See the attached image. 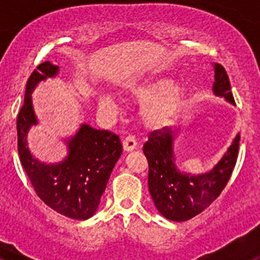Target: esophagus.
I'll use <instances>...</instances> for the list:
<instances>
[{"label":"esophagus","instance_id":"1","mask_svg":"<svg viewBox=\"0 0 260 260\" xmlns=\"http://www.w3.org/2000/svg\"><path fill=\"white\" fill-rule=\"evenodd\" d=\"M122 146L123 151H126V152H132V151H134L135 148H137V142H135L134 138L128 135V137H126L122 141Z\"/></svg>","mask_w":260,"mask_h":260}]
</instances>
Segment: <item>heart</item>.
<instances>
[{
  "label": "heart",
  "instance_id": "obj_1",
  "mask_svg": "<svg viewBox=\"0 0 260 260\" xmlns=\"http://www.w3.org/2000/svg\"><path fill=\"white\" fill-rule=\"evenodd\" d=\"M132 96L143 103L144 122L152 127H164L171 125L178 117L186 103V91L183 87L173 84V80L165 77L148 79L133 88ZM103 107H112V100L104 98Z\"/></svg>",
  "mask_w": 260,
  "mask_h": 260
}]
</instances>
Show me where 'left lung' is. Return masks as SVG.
<instances>
[{"label":"left lung","instance_id":"left-lung-1","mask_svg":"<svg viewBox=\"0 0 260 260\" xmlns=\"http://www.w3.org/2000/svg\"><path fill=\"white\" fill-rule=\"evenodd\" d=\"M213 93L234 104L228 74L219 63H215ZM176 134L168 127L155 130L144 143L143 152L148 161V189L157 211L168 220L186 221L206 210L226 186L237 161L240 134L210 172L197 176L177 169L173 152Z\"/></svg>","mask_w":260,"mask_h":260}]
</instances>
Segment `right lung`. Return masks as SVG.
Segmentation results:
<instances>
[{
    "label": "right lung",
    "mask_w": 260,
    "mask_h": 260,
    "mask_svg": "<svg viewBox=\"0 0 260 260\" xmlns=\"http://www.w3.org/2000/svg\"><path fill=\"white\" fill-rule=\"evenodd\" d=\"M58 66L45 61L29 75L24 103L17 118L18 153L32 187L48 207L75 220H86L98 210L110 173L122 153L118 135L82 125L68 139L69 153L63 161L44 164L27 147V134L38 123L31 93L41 80L56 77Z\"/></svg>",
    "instance_id": "1"
}]
</instances>
